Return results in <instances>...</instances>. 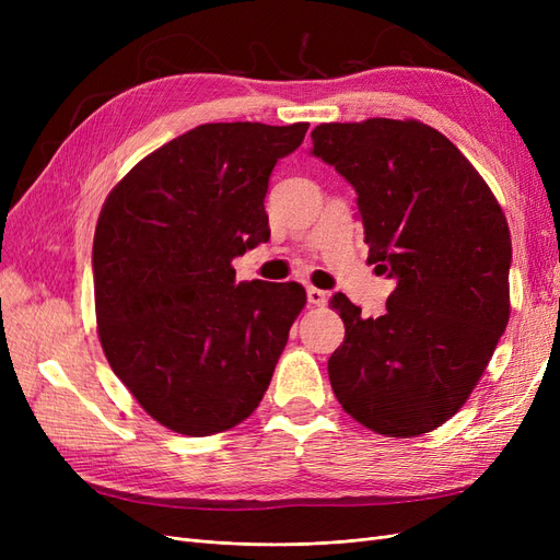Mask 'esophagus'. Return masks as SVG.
Here are the masks:
<instances>
[{
    "label": "esophagus",
    "instance_id": "esophagus-1",
    "mask_svg": "<svg viewBox=\"0 0 560 560\" xmlns=\"http://www.w3.org/2000/svg\"><path fill=\"white\" fill-rule=\"evenodd\" d=\"M308 303H311V306H325L327 292L317 290V287H308Z\"/></svg>",
    "mask_w": 560,
    "mask_h": 560
}]
</instances>
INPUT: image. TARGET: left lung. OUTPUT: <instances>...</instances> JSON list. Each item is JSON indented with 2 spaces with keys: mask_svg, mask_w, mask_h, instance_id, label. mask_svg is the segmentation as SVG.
<instances>
[{
  "mask_svg": "<svg viewBox=\"0 0 560 560\" xmlns=\"http://www.w3.org/2000/svg\"><path fill=\"white\" fill-rule=\"evenodd\" d=\"M311 138L358 194L369 264L397 280L381 317L334 294L346 325L334 395L378 434L432 432L463 409L510 322L504 212L460 149L416 118L319 124Z\"/></svg>",
  "mask_w": 560,
  "mask_h": 560,
  "instance_id": "left-lung-1",
  "label": "left lung"
}]
</instances>
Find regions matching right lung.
Instances as JSON below:
<instances>
[{
  "mask_svg": "<svg viewBox=\"0 0 560 560\" xmlns=\"http://www.w3.org/2000/svg\"><path fill=\"white\" fill-rule=\"evenodd\" d=\"M308 124H206L118 182L93 241L95 317L114 374L163 428L210 436L257 409L306 306L299 282H235L270 238L264 198Z\"/></svg>",
  "mask_w": 560,
  "mask_h": 560,
  "instance_id": "right-lung-1",
  "label": "right lung"
}]
</instances>
